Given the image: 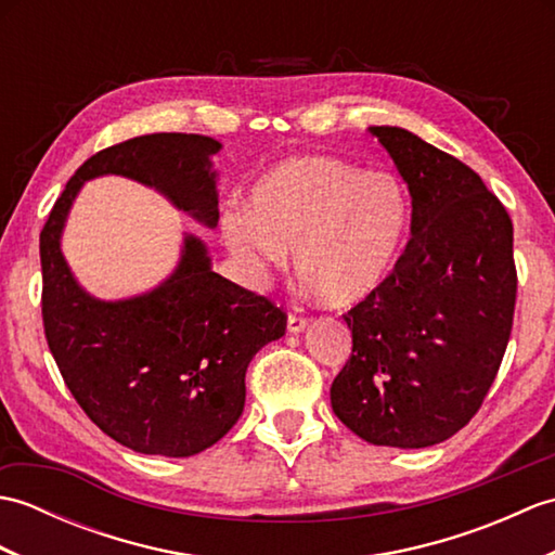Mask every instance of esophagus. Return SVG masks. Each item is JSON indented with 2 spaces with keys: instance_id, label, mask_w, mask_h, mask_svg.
Returning <instances> with one entry per match:
<instances>
[{
  "instance_id": "1",
  "label": "esophagus",
  "mask_w": 555,
  "mask_h": 555,
  "mask_svg": "<svg viewBox=\"0 0 555 555\" xmlns=\"http://www.w3.org/2000/svg\"><path fill=\"white\" fill-rule=\"evenodd\" d=\"M308 324H310L308 317L296 314V312H291V314H288V332H291V334H300V332H305V328H308Z\"/></svg>"
}]
</instances>
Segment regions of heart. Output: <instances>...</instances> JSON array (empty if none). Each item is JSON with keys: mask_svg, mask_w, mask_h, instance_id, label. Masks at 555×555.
Instances as JSON below:
<instances>
[{"mask_svg": "<svg viewBox=\"0 0 555 555\" xmlns=\"http://www.w3.org/2000/svg\"><path fill=\"white\" fill-rule=\"evenodd\" d=\"M410 229L405 185L324 155H298L259 176L247 209L221 217V238L255 279L284 267L332 308L372 298L398 264Z\"/></svg>", "mask_w": 555, "mask_h": 555, "instance_id": "1", "label": "heart"}]
</instances>
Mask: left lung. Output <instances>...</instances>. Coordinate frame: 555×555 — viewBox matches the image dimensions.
<instances>
[{
	"instance_id": "obj_1",
	"label": "left lung",
	"mask_w": 555,
	"mask_h": 555,
	"mask_svg": "<svg viewBox=\"0 0 555 555\" xmlns=\"http://www.w3.org/2000/svg\"><path fill=\"white\" fill-rule=\"evenodd\" d=\"M412 197L391 279L344 320L352 352L332 384L336 417L374 446L427 448L477 415L508 346L513 221L479 173L396 126H372Z\"/></svg>"
}]
</instances>
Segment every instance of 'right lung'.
<instances>
[{"instance_id": "add662e5", "label": "right lung", "mask_w": 555, "mask_h": 555, "mask_svg": "<svg viewBox=\"0 0 555 555\" xmlns=\"http://www.w3.org/2000/svg\"><path fill=\"white\" fill-rule=\"evenodd\" d=\"M221 143L155 133L100 150L70 176L40 233L42 324L70 396L116 443L188 457L215 446L245 405L255 352L286 334V312L209 269L205 243L185 235L181 262L155 291L104 302L82 291L59 247L82 181L119 173L157 188L205 227H217Z\"/></svg>"}]
</instances>
